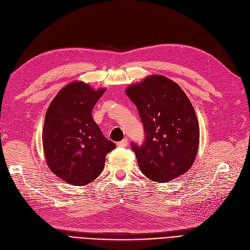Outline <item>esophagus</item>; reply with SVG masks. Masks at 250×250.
Returning a JSON list of instances; mask_svg holds the SVG:
<instances>
[{
  "label": "esophagus",
  "instance_id": "1",
  "mask_svg": "<svg viewBox=\"0 0 250 250\" xmlns=\"http://www.w3.org/2000/svg\"><path fill=\"white\" fill-rule=\"evenodd\" d=\"M127 143H128L127 139H124L122 141H119V142L117 143V146H119V147H125V146H127Z\"/></svg>",
  "mask_w": 250,
  "mask_h": 250
}]
</instances>
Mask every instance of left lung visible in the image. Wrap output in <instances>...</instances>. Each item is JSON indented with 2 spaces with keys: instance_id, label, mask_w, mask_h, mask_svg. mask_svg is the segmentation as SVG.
I'll return each mask as SVG.
<instances>
[{
  "instance_id": "1",
  "label": "left lung",
  "mask_w": 250,
  "mask_h": 250,
  "mask_svg": "<svg viewBox=\"0 0 250 250\" xmlns=\"http://www.w3.org/2000/svg\"><path fill=\"white\" fill-rule=\"evenodd\" d=\"M125 93L144 126L143 144L131 143L142 172L166 183L187 171L198 150L199 125L186 94L162 75L129 85Z\"/></svg>"
}]
</instances>
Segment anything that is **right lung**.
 <instances>
[{
	"label": "right lung",
	"mask_w": 250,
	"mask_h": 250,
	"mask_svg": "<svg viewBox=\"0 0 250 250\" xmlns=\"http://www.w3.org/2000/svg\"><path fill=\"white\" fill-rule=\"evenodd\" d=\"M104 92L74 82L64 86L47 110L42 129L46 160L56 176L71 185L83 186L99 177L107 153L116 147L92 117Z\"/></svg>",
	"instance_id": "obj_1"
}]
</instances>
